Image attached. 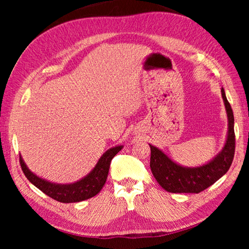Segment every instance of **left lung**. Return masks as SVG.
Segmentation results:
<instances>
[{"label": "left lung", "mask_w": 249, "mask_h": 249, "mask_svg": "<svg viewBox=\"0 0 249 249\" xmlns=\"http://www.w3.org/2000/svg\"><path fill=\"white\" fill-rule=\"evenodd\" d=\"M222 98L227 114V136L225 144L216 156L206 163L185 167L174 161L161 149L150 145V169L160 187L171 193H199L222 178L231 165L235 153L234 115L222 88Z\"/></svg>", "instance_id": "8db88e82"}]
</instances>
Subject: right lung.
I'll return each instance as SVG.
<instances>
[{"mask_svg":"<svg viewBox=\"0 0 249 249\" xmlns=\"http://www.w3.org/2000/svg\"><path fill=\"white\" fill-rule=\"evenodd\" d=\"M122 148H123V146L117 145L107 149L101 156L99 161L96 162V165L89 174L75 181V182L65 184L50 182V181L40 178V177L34 174L31 169H28L20 155L19 162L26 178L36 188L43 191L45 195L53 197V200L62 202V203H74V202H81L90 199L102 190L103 185L107 182L111 160Z\"/></svg>","mask_w":249,"mask_h":249,"instance_id":"obj_1","label":"right lung"}]
</instances>
